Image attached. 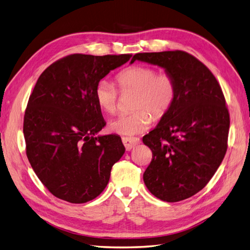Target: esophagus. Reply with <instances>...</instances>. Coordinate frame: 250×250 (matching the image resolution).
Returning a JSON list of instances; mask_svg holds the SVG:
<instances>
[{
	"label": "esophagus",
	"mask_w": 250,
	"mask_h": 250,
	"mask_svg": "<svg viewBox=\"0 0 250 250\" xmlns=\"http://www.w3.org/2000/svg\"><path fill=\"white\" fill-rule=\"evenodd\" d=\"M122 141H123V144L124 146L126 148L127 151H130L132 148H134L137 145H139V144L141 143V140L138 139V138H122Z\"/></svg>",
	"instance_id": "obj_1"
}]
</instances>
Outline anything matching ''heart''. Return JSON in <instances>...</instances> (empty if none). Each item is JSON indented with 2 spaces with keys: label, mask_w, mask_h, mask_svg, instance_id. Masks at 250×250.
Returning a JSON list of instances; mask_svg holds the SVG:
<instances>
[{
  "label": "heart",
  "mask_w": 250,
  "mask_h": 250,
  "mask_svg": "<svg viewBox=\"0 0 250 250\" xmlns=\"http://www.w3.org/2000/svg\"><path fill=\"white\" fill-rule=\"evenodd\" d=\"M121 90H135L131 112L110 121L109 128L117 133L134 135L146 131L152 117L160 120L167 115L176 99L175 79L167 73L157 74L153 67L133 65L117 75ZM96 102L103 111L113 113L117 109L118 90L107 80L102 79L95 88Z\"/></svg>",
  "instance_id": "obj_1"
}]
</instances>
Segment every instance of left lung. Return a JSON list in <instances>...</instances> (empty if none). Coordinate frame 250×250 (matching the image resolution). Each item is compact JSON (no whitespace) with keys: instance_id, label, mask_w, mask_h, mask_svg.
<instances>
[{"instance_id":"1","label":"left lung","mask_w":250,"mask_h":250,"mask_svg":"<svg viewBox=\"0 0 250 250\" xmlns=\"http://www.w3.org/2000/svg\"><path fill=\"white\" fill-rule=\"evenodd\" d=\"M135 60L163 67L176 82L167 115L143 138L152 151L144 183L156 198L185 200L207 186L228 149L229 115L211 72L184 51L138 53Z\"/></svg>"}]
</instances>
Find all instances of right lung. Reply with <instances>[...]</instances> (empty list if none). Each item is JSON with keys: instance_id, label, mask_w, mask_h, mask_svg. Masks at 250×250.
I'll return each mask as SVG.
<instances>
[{"instance_id": "1", "label": "right lung", "mask_w": 250, "mask_h": 250, "mask_svg": "<svg viewBox=\"0 0 250 250\" xmlns=\"http://www.w3.org/2000/svg\"><path fill=\"white\" fill-rule=\"evenodd\" d=\"M130 57L73 54L52 63L37 80L24 117L26 153L55 197L84 203L106 188L125 147L118 135H98L106 123L95 88Z\"/></svg>"}]
</instances>
